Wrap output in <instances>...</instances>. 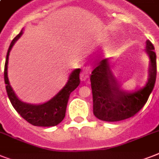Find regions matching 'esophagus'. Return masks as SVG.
I'll list each match as a JSON object with an SVG mask.
<instances>
[{
  "instance_id": "1",
  "label": "esophagus",
  "mask_w": 159,
  "mask_h": 159,
  "mask_svg": "<svg viewBox=\"0 0 159 159\" xmlns=\"http://www.w3.org/2000/svg\"><path fill=\"white\" fill-rule=\"evenodd\" d=\"M91 72H92V67L87 66V67H85L82 73H81V76H80L81 77V80L82 81H85L86 79H87L89 77V75L91 73Z\"/></svg>"
}]
</instances>
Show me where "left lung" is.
I'll return each mask as SVG.
<instances>
[{
    "mask_svg": "<svg viewBox=\"0 0 159 159\" xmlns=\"http://www.w3.org/2000/svg\"><path fill=\"white\" fill-rule=\"evenodd\" d=\"M146 52L150 58L149 77L145 87L133 92H124L116 82L107 58L99 61L90 77L93 98V113L109 122L130 118L146 104L155 84L157 61L154 47L147 40Z\"/></svg>",
    "mask_w": 159,
    "mask_h": 159,
    "instance_id": "obj_1",
    "label": "left lung"
}]
</instances>
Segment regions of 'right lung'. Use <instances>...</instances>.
<instances>
[{"label":"right lung","instance_id":"right-lung-1","mask_svg":"<svg viewBox=\"0 0 159 159\" xmlns=\"http://www.w3.org/2000/svg\"><path fill=\"white\" fill-rule=\"evenodd\" d=\"M23 34V30L18 35H16L11 45L9 47L6 54L5 70H4V78L6 83V89L7 95L11 104L17 112L29 123L35 126L50 127L58 125L64 119L66 114V109L71 92H73L80 84V72L81 69H75L70 74L68 81L65 87L48 102L41 105H32L24 103L16 97L11 88L8 77H7V67H8L9 54L13 47L14 43Z\"/></svg>","mask_w":159,"mask_h":159}]
</instances>
